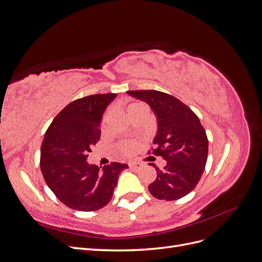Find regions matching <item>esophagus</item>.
I'll list each match as a JSON object with an SVG mask.
<instances>
[{"label":"esophagus","instance_id":"34e87169","mask_svg":"<svg viewBox=\"0 0 262 262\" xmlns=\"http://www.w3.org/2000/svg\"><path fill=\"white\" fill-rule=\"evenodd\" d=\"M129 167L131 169H139L141 167V164L137 163V162H130L129 163Z\"/></svg>","mask_w":262,"mask_h":262}]
</instances>
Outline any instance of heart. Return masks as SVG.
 <instances>
[{
	"mask_svg": "<svg viewBox=\"0 0 262 262\" xmlns=\"http://www.w3.org/2000/svg\"><path fill=\"white\" fill-rule=\"evenodd\" d=\"M139 107H145L143 104H141V102H134V104H131L128 106V108H126V114H128L129 112H131V110L136 109V108H139ZM109 117V113H106V115L104 116V119H102V122H106L107 119ZM119 150L123 154V155H129L132 153V150L134 148V143L131 141H125V142H122L121 144H119Z\"/></svg>",
	"mask_w": 262,
	"mask_h": 262,
	"instance_id": "b5f03b06",
	"label": "heart"
}]
</instances>
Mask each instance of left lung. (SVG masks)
<instances>
[{
    "instance_id": "1",
    "label": "left lung",
    "mask_w": 262,
    "mask_h": 262,
    "mask_svg": "<svg viewBox=\"0 0 262 262\" xmlns=\"http://www.w3.org/2000/svg\"><path fill=\"white\" fill-rule=\"evenodd\" d=\"M149 105L157 118L153 154L166 161L163 169L153 163L156 179L148 186L156 199L172 201L195 188L208 160L209 141L199 118L176 97L158 91H128ZM149 153V152H148Z\"/></svg>"
}]
</instances>
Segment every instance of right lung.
<instances>
[{"label":"right lung","mask_w":262,"mask_h":262,"mask_svg":"<svg viewBox=\"0 0 262 262\" xmlns=\"http://www.w3.org/2000/svg\"><path fill=\"white\" fill-rule=\"evenodd\" d=\"M117 94H96L63 108L47 130L40 149L46 184L67 207L83 212L104 208L112 200L126 164L112 163L99 170L86 162L100 139V121Z\"/></svg>","instance_id":"right-lung-1"}]
</instances>
